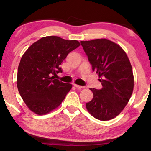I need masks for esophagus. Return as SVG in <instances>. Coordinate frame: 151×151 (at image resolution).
Masks as SVG:
<instances>
[{"label": "esophagus", "mask_w": 151, "mask_h": 151, "mask_svg": "<svg viewBox=\"0 0 151 151\" xmlns=\"http://www.w3.org/2000/svg\"><path fill=\"white\" fill-rule=\"evenodd\" d=\"M74 86H75V87H76L77 88H78V89H81V88H85V86H80V85H78V84H74Z\"/></svg>", "instance_id": "1"}]
</instances>
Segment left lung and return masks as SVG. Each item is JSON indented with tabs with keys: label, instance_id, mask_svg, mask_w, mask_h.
Returning <instances> with one entry per match:
<instances>
[{
	"label": "left lung",
	"instance_id": "obj_1",
	"mask_svg": "<svg viewBox=\"0 0 151 151\" xmlns=\"http://www.w3.org/2000/svg\"><path fill=\"white\" fill-rule=\"evenodd\" d=\"M80 43L102 85L101 89L90 88L93 98L86 104V109L99 120L113 119L123 110L133 93L134 78L129 58L119 45L107 39Z\"/></svg>",
	"mask_w": 151,
	"mask_h": 151
}]
</instances>
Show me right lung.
Instances as JSON below:
<instances>
[{"instance_id":"obj_1","label":"right lung","mask_w":151,"mask_h":151,"mask_svg":"<svg viewBox=\"0 0 151 151\" xmlns=\"http://www.w3.org/2000/svg\"><path fill=\"white\" fill-rule=\"evenodd\" d=\"M80 46L78 41L46 36L29 47L18 68L17 87L31 111L45 115L56 109L71 90V84L55 79L67 55Z\"/></svg>"}]
</instances>
